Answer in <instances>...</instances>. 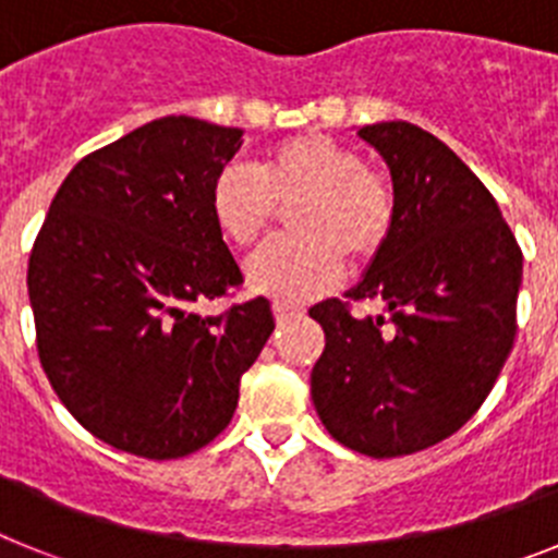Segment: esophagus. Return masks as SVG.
Masks as SVG:
<instances>
[{
    "label": "esophagus",
    "mask_w": 558,
    "mask_h": 558,
    "mask_svg": "<svg viewBox=\"0 0 558 558\" xmlns=\"http://www.w3.org/2000/svg\"><path fill=\"white\" fill-rule=\"evenodd\" d=\"M274 315H276V322L284 324V322H290V318H299V315H302V310L293 307V304H288V302H274Z\"/></svg>",
    "instance_id": "esophagus-1"
}]
</instances>
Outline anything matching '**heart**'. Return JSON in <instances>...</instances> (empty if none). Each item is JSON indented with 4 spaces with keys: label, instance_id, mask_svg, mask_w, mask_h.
I'll return each mask as SVG.
<instances>
[{
    "label": "heart",
    "instance_id": "b5f03b06",
    "mask_svg": "<svg viewBox=\"0 0 558 558\" xmlns=\"http://www.w3.org/2000/svg\"><path fill=\"white\" fill-rule=\"evenodd\" d=\"M295 236L251 254L245 279L256 293L307 302L332 288L340 254L360 263L386 243L393 220L391 190L366 167L363 153L324 133H304L268 153L259 170L229 165L211 184V218L234 245H254L290 209Z\"/></svg>",
    "mask_w": 558,
    "mask_h": 558
}]
</instances>
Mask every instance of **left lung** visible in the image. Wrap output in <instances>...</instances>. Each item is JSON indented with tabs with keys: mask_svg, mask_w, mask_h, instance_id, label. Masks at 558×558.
<instances>
[{
	"mask_svg": "<svg viewBox=\"0 0 558 558\" xmlns=\"http://www.w3.org/2000/svg\"><path fill=\"white\" fill-rule=\"evenodd\" d=\"M357 136L391 172L393 220L347 299L379 302L393 329L315 304L327 347L310 391L335 441L397 458L445 441L489 397L517 335L522 254L492 192L433 133L397 120Z\"/></svg>",
	"mask_w": 558,
	"mask_h": 558,
	"instance_id": "left-lung-1",
	"label": "left lung"
}]
</instances>
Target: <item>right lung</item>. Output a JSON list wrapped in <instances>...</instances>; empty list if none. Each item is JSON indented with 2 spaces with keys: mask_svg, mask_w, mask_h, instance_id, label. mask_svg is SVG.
Returning <instances> with one entry per match:
<instances>
[{
  "mask_svg": "<svg viewBox=\"0 0 558 558\" xmlns=\"http://www.w3.org/2000/svg\"><path fill=\"white\" fill-rule=\"evenodd\" d=\"M240 128L161 117L81 159L27 268L38 357L66 411L106 445L167 461L226 430L274 332L268 299L201 315L243 282L211 184Z\"/></svg>",
  "mask_w": 558,
  "mask_h": 558,
  "instance_id": "add662e5",
  "label": "right lung"
}]
</instances>
